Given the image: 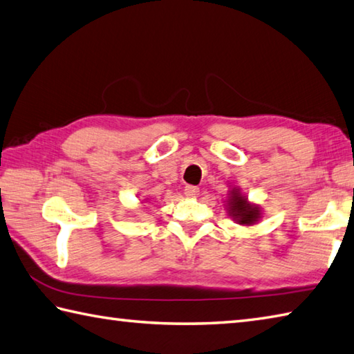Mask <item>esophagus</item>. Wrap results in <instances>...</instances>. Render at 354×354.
Returning <instances> with one entry per match:
<instances>
[{
  "label": "esophagus",
  "instance_id": "1",
  "mask_svg": "<svg viewBox=\"0 0 354 354\" xmlns=\"http://www.w3.org/2000/svg\"><path fill=\"white\" fill-rule=\"evenodd\" d=\"M198 188H197V186H191V185H188V186H186V188H185V196L186 197H189V198H196L197 196H198Z\"/></svg>",
  "mask_w": 354,
  "mask_h": 354
}]
</instances>
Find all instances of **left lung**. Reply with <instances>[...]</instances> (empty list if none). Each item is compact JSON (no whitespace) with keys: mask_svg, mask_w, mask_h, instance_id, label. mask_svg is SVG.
Returning a JSON list of instances; mask_svg holds the SVG:
<instances>
[{"mask_svg":"<svg viewBox=\"0 0 354 354\" xmlns=\"http://www.w3.org/2000/svg\"><path fill=\"white\" fill-rule=\"evenodd\" d=\"M225 208L230 217L242 226H252L262 218V208L256 203H251L239 186L230 188L228 198L225 200Z\"/></svg>","mask_w":354,"mask_h":354,"instance_id":"8db88e82","label":"left lung"}]
</instances>
